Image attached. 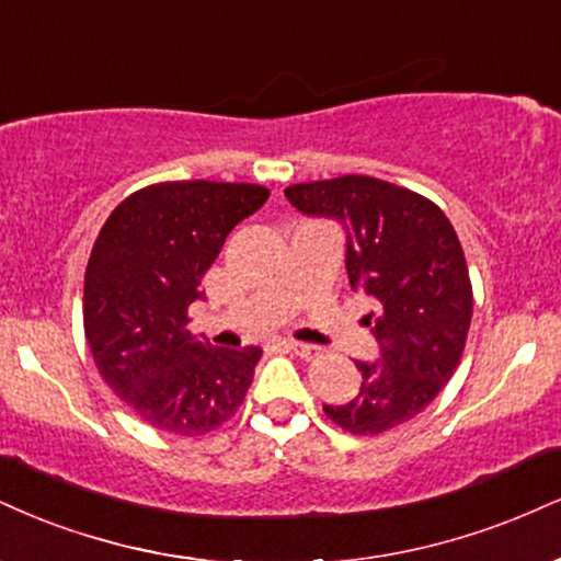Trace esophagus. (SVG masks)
<instances>
[{"label": "esophagus", "instance_id": "obj_1", "mask_svg": "<svg viewBox=\"0 0 561 561\" xmlns=\"http://www.w3.org/2000/svg\"><path fill=\"white\" fill-rule=\"evenodd\" d=\"M285 347L289 350V353H295V355L306 357V360H310V357H316V355L321 353V347H316V345H306V342H285Z\"/></svg>", "mask_w": 561, "mask_h": 561}]
</instances>
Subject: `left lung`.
Instances as JSON below:
<instances>
[{"mask_svg":"<svg viewBox=\"0 0 561 561\" xmlns=\"http://www.w3.org/2000/svg\"><path fill=\"white\" fill-rule=\"evenodd\" d=\"M285 195L298 211L345 227L350 285L376 300L363 321L379 360H357L360 391L323 413L357 436L402 426L447 387L468 340L473 287L455 227L434 201L366 174L300 182Z\"/></svg>","mask_w":561,"mask_h":561,"instance_id":"8db88e82","label":"left lung"}]
</instances>
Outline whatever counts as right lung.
I'll use <instances>...</instances> for the list:
<instances>
[{
  "mask_svg": "<svg viewBox=\"0 0 561 561\" xmlns=\"http://www.w3.org/2000/svg\"><path fill=\"white\" fill-rule=\"evenodd\" d=\"M251 182H159L110 214L85 266L83 327L101 379L148 426L201 436L245 400L261 347H211L191 334L227 234L266 204Z\"/></svg>",
  "mask_w": 561,
  "mask_h": 561,
  "instance_id": "obj_1",
  "label": "right lung"
}]
</instances>
